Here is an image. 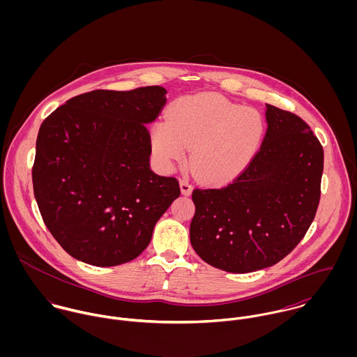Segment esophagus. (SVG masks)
Listing matches in <instances>:
<instances>
[{"mask_svg": "<svg viewBox=\"0 0 357 357\" xmlns=\"http://www.w3.org/2000/svg\"><path fill=\"white\" fill-rule=\"evenodd\" d=\"M180 190H181V194L185 195V197L192 192V187H191V184L188 183V180H185V178H181V180H180Z\"/></svg>", "mask_w": 357, "mask_h": 357, "instance_id": "34e87169", "label": "esophagus"}]
</instances>
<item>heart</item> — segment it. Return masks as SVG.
<instances>
[{"label": "heart", "mask_w": 357, "mask_h": 357, "mask_svg": "<svg viewBox=\"0 0 357 357\" xmlns=\"http://www.w3.org/2000/svg\"><path fill=\"white\" fill-rule=\"evenodd\" d=\"M266 130L262 114L222 96L199 93L170 104L167 121L150 132L153 156L172 169L190 150V165L207 183H225L253 160Z\"/></svg>", "instance_id": "b5f03b06"}]
</instances>
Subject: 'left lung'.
<instances>
[{
  "label": "left lung",
  "mask_w": 357,
  "mask_h": 357,
  "mask_svg": "<svg viewBox=\"0 0 357 357\" xmlns=\"http://www.w3.org/2000/svg\"><path fill=\"white\" fill-rule=\"evenodd\" d=\"M268 129L248 167L220 188H195L190 227L208 265L248 273L275 265L305 236L319 201L323 147L293 112L266 104Z\"/></svg>",
  "instance_id": "left-lung-1"
}]
</instances>
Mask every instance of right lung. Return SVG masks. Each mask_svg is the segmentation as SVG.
Returning a JSON list of instances; mask_svg holds the SVG:
<instances>
[{
  "instance_id": "right-lung-1",
  "label": "right lung",
  "mask_w": 357,
  "mask_h": 357,
  "mask_svg": "<svg viewBox=\"0 0 357 357\" xmlns=\"http://www.w3.org/2000/svg\"><path fill=\"white\" fill-rule=\"evenodd\" d=\"M165 102L162 86L100 89L67 100L43 122L34 197L50 232L71 257L95 266L135 259L180 197L177 178L150 167L146 125Z\"/></svg>"
}]
</instances>
